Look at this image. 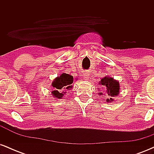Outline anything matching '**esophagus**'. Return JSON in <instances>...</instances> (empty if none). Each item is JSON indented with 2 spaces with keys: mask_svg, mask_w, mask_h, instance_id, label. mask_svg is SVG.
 Returning a JSON list of instances; mask_svg holds the SVG:
<instances>
[{
  "mask_svg": "<svg viewBox=\"0 0 154 154\" xmlns=\"http://www.w3.org/2000/svg\"><path fill=\"white\" fill-rule=\"evenodd\" d=\"M83 77H84V79H89V77H90V75H89V73H88V72H85L84 75H83Z\"/></svg>",
  "mask_w": 154,
  "mask_h": 154,
  "instance_id": "esophagus-1",
  "label": "esophagus"
}]
</instances>
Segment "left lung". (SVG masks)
<instances>
[{
  "label": "left lung",
  "mask_w": 154,
  "mask_h": 154,
  "mask_svg": "<svg viewBox=\"0 0 154 154\" xmlns=\"http://www.w3.org/2000/svg\"><path fill=\"white\" fill-rule=\"evenodd\" d=\"M100 85H103L106 88V92L109 95V98H107V102L114 101V97L119 95V83L117 80L114 79L113 77L106 76L100 79L99 82ZM103 93H99V95Z\"/></svg>",
  "instance_id": "obj_1"
}]
</instances>
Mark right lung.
I'll return each mask as SVG.
<instances>
[{
    "label": "right lung",
    "mask_w": 154,
    "mask_h": 154,
    "mask_svg": "<svg viewBox=\"0 0 154 154\" xmlns=\"http://www.w3.org/2000/svg\"><path fill=\"white\" fill-rule=\"evenodd\" d=\"M73 77L72 75L66 73L61 74L53 81L51 85L54 88V91H52L51 94L58 99L63 98V95L66 93L63 91L70 90L72 88V84L73 83Z\"/></svg>",
    "instance_id": "add662e5"
}]
</instances>
